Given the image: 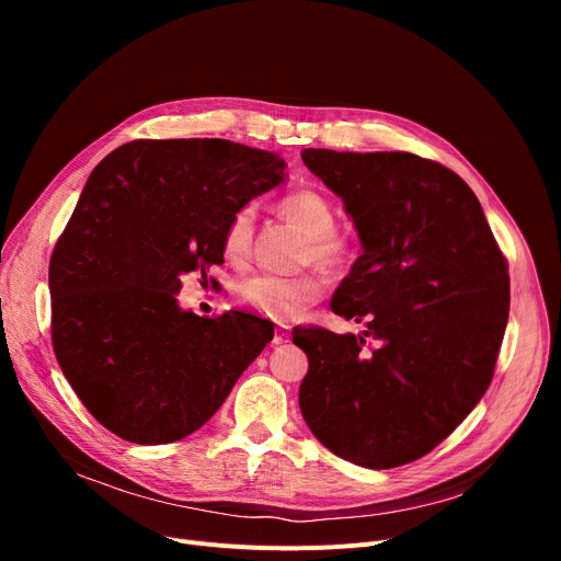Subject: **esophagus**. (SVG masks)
Masks as SVG:
<instances>
[{
	"label": "esophagus",
	"instance_id": "34e87169",
	"mask_svg": "<svg viewBox=\"0 0 561 561\" xmlns=\"http://www.w3.org/2000/svg\"><path fill=\"white\" fill-rule=\"evenodd\" d=\"M290 341V334L284 330V328H277L275 330V336H273V343L275 345H284V343H288Z\"/></svg>",
	"mask_w": 561,
	"mask_h": 561
}]
</instances>
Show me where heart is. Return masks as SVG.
Masks as SVG:
<instances>
[{"instance_id":"obj_1","label":"heart","mask_w":561,"mask_h":561,"mask_svg":"<svg viewBox=\"0 0 561 561\" xmlns=\"http://www.w3.org/2000/svg\"><path fill=\"white\" fill-rule=\"evenodd\" d=\"M279 214L307 233L302 261H316L322 268H341L350 256L343 236L336 233V211L328 197L316 191L293 193L279 204ZM254 236V209L241 206L236 209L222 231V254L241 265L248 261ZM325 293V279L318 273H300L293 277L282 275H248L236 282L233 298L239 305L271 318L290 320L302 309L318 302Z\"/></svg>"}]
</instances>
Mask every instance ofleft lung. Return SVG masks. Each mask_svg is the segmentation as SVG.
Masks as SVG:
<instances>
[{
  "mask_svg": "<svg viewBox=\"0 0 561 561\" xmlns=\"http://www.w3.org/2000/svg\"><path fill=\"white\" fill-rule=\"evenodd\" d=\"M357 227L364 254L332 311L366 332L296 328L307 352L302 416L322 446L364 468L434 450L486 393L510 318L507 259L476 193L409 152H302Z\"/></svg>",
  "mask_w": 561,
  "mask_h": 561,
  "instance_id": "obj_1",
  "label": "left lung"
}]
</instances>
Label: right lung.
<instances>
[{
    "mask_svg": "<svg viewBox=\"0 0 561 561\" xmlns=\"http://www.w3.org/2000/svg\"><path fill=\"white\" fill-rule=\"evenodd\" d=\"M279 154L222 138L131 140L88 176L49 261L51 343L98 423L159 446L209 421L273 341L243 311L204 318L182 277L222 263L236 209L284 182Z\"/></svg>",
    "mask_w": 561,
    "mask_h": 561,
    "instance_id": "1",
    "label": "right lung"
}]
</instances>
